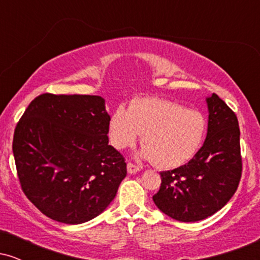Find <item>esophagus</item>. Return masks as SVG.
Instances as JSON below:
<instances>
[{
  "mask_svg": "<svg viewBox=\"0 0 260 260\" xmlns=\"http://www.w3.org/2000/svg\"><path fill=\"white\" fill-rule=\"evenodd\" d=\"M127 171L128 174H137V172L140 171V166L136 165L133 162H128L127 164Z\"/></svg>",
  "mask_w": 260,
  "mask_h": 260,
  "instance_id": "34e87169",
  "label": "esophagus"
}]
</instances>
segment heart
<instances>
[{"label":"heart","mask_w":260,"mask_h":260,"mask_svg":"<svg viewBox=\"0 0 260 260\" xmlns=\"http://www.w3.org/2000/svg\"><path fill=\"white\" fill-rule=\"evenodd\" d=\"M207 122L201 112L172 101L142 98L128 109L118 106L109 122V139L118 150L131 147L143 133L140 156L159 168L174 169L194 157L204 142Z\"/></svg>","instance_id":"1"}]
</instances>
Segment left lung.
<instances>
[{
	"instance_id": "left-lung-1",
	"label": "left lung",
	"mask_w": 260,
	"mask_h": 260,
	"mask_svg": "<svg viewBox=\"0 0 260 260\" xmlns=\"http://www.w3.org/2000/svg\"><path fill=\"white\" fill-rule=\"evenodd\" d=\"M207 103L204 144L186 165L160 172V189L153 196L155 205L178 221L194 222L215 214L235 194L242 176L237 116L216 94Z\"/></svg>"
}]
</instances>
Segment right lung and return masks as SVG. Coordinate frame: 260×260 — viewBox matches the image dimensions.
Returning a JSON list of instances; mask_svg holds the SVG:
<instances>
[{
	"mask_svg": "<svg viewBox=\"0 0 260 260\" xmlns=\"http://www.w3.org/2000/svg\"><path fill=\"white\" fill-rule=\"evenodd\" d=\"M110 116L98 95H39L17 123L13 155L20 187L44 215L82 223L113 201L127 175L109 145Z\"/></svg>",
	"mask_w": 260,
	"mask_h": 260,
	"instance_id": "1",
	"label": "right lung"
}]
</instances>
